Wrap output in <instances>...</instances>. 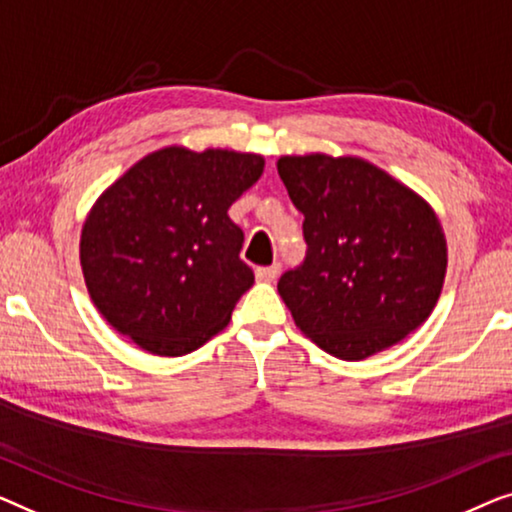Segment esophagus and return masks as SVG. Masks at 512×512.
<instances>
[{
  "label": "esophagus",
  "instance_id": "1",
  "mask_svg": "<svg viewBox=\"0 0 512 512\" xmlns=\"http://www.w3.org/2000/svg\"><path fill=\"white\" fill-rule=\"evenodd\" d=\"M278 273H280V264L259 266V269H255V276L257 280H262V283H273V280L278 278Z\"/></svg>",
  "mask_w": 512,
  "mask_h": 512
}]
</instances>
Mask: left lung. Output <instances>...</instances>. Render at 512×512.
<instances>
[{"instance_id": "obj_1", "label": "left lung", "mask_w": 512, "mask_h": 512, "mask_svg": "<svg viewBox=\"0 0 512 512\" xmlns=\"http://www.w3.org/2000/svg\"><path fill=\"white\" fill-rule=\"evenodd\" d=\"M276 167L308 246L278 280L294 325L345 362L403 341L434 311L448 269L434 208L362 157L285 155Z\"/></svg>"}]
</instances>
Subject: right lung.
<instances>
[{
  "mask_svg": "<svg viewBox=\"0 0 512 512\" xmlns=\"http://www.w3.org/2000/svg\"><path fill=\"white\" fill-rule=\"evenodd\" d=\"M264 157L169 146L106 187L81 232V269L109 325L160 357L197 350L229 325L255 283L227 211Z\"/></svg>",
  "mask_w": 512,
  "mask_h": 512,
  "instance_id": "obj_1",
  "label": "right lung"
}]
</instances>
